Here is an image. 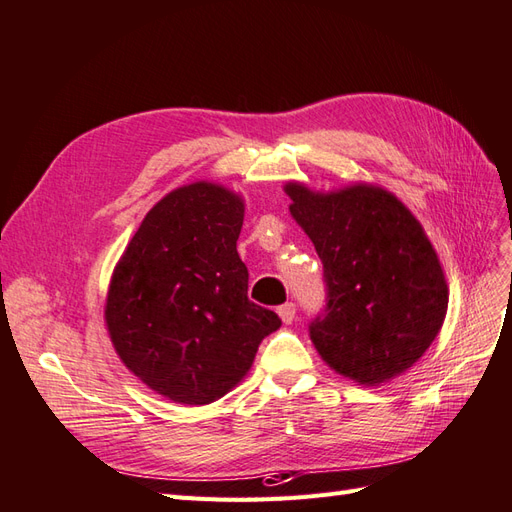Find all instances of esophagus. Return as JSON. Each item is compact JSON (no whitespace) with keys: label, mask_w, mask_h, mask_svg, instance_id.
<instances>
[{"label":"esophagus","mask_w":512,"mask_h":512,"mask_svg":"<svg viewBox=\"0 0 512 512\" xmlns=\"http://www.w3.org/2000/svg\"><path fill=\"white\" fill-rule=\"evenodd\" d=\"M277 314H279V318L283 320L285 325H290L292 320H294V316H296V305L294 303H283V305H279Z\"/></svg>","instance_id":"34e87169"}]
</instances>
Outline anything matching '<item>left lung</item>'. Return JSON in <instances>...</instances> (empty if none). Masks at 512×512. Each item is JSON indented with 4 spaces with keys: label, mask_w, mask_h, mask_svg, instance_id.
<instances>
[{
    "label": "left lung",
    "mask_w": 512,
    "mask_h": 512,
    "mask_svg": "<svg viewBox=\"0 0 512 512\" xmlns=\"http://www.w3.org/2000/svg\"><path fill=\"white\" fill-rule=\"evenodd\" d=\"M283 189L323 261L327 305L310 325L320 358L364 386L406 373L438 336L449 303L421 222L368 183L327 194L301 183Z\"/></svg>",
    "instance_id": "left-lung-1"
}]
</instances>
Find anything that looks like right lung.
I'll return each mask as SVG.
<instances>
[{
	"mask_svg": "<svg viewBox=\"0 0 512 512\" xmlns=\"http://www.w3.org/2000/svg\"><path fill=\"white\" fill-rule=\"evenodd\" d=\"M244 200L198 181L148 213L113 270L104 318L120 360L159 395L205 406L251 368L281 318L248 301Z\"/></svg>",
	"mask_w": 512,
	"mask_h": 512,
	"instance_id": "obj_1",
	"label": "right lung"
}]
</instances>
